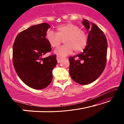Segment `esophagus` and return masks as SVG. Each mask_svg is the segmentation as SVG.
<instances>
[{"label":"esophagus","mask_w":124,"mask_h":124,"mask_svg":"<svg viewBox=\"0 0 124 124\" xmlns=\"http://www.w3.org/2000/svg\"><path fill=\"white\" fill-rule=\"evenodd\" d=\"M56 59H57V62L58 63H60L62 61V60L63 59V58L62 57H60V56H57V57H56Z\"/></svg>","instance_id":"obj_1"}]
</instances>
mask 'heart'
I'll return each instance as SVG.
<instances>
[{
    "mask_svg": "<svg viewBox=\"0 0 124 124\" xmlns=\"http://www.w3.org/2000/svg\"><path fill=\"white\" fill-rule=\"evenodd\" d=\"M46 39L52 47L59 46L63 40L65 45L55 50L54 53L61 56H66L75 52L83 51L86 46L88 38L84 31L73 23L60 25L56 28V34L53 31H48Z\"/></svg>",
    "mask_w": 124,
    "mask_h": 124,
    "instance_id": "1",
    "label": "heart"
}]
</instances>
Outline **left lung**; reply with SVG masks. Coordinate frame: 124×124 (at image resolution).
I'll return each instance as SVG.
<instances>
[{
	"label": "left lung",
	"instance_id": "1",
	"mask_svg": "<svg viewBox=\"0 0 124 124\" xmlns=\"http://www.w3.org/2000/svg\"><path fill=\"white\" fill-rule=\"evenodd\" d=\"M89 34L87 46L83 52L70 57V73L73 80L81 85L93 82L103 72L106 64L108 44L103 32L97 25L83 19ZM77 57V59L75 57Z\"/></svg>",
	"mask_w": 124,
	"mask_h": 124
}]
</instances>
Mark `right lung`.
Instances as JSON below:
<instances>
[{
	"mask_svg": "<svg viewBox=\"0 0 124 124\" xmlns=\"http://www.w3.org/2000/svg\"><path fill=\"white\" fill-rule=\"evenodd\" d=\"M50 27L46 23L29 27L17 35L13 45L16 72L25 84L34 89H45L51 83L52 70L57 63L56 55L43 57L51 50L46 39Z\"/></svg>",
	"mask_w": 124,
	"mask_h": 124,
	"instance_id": "right-lung-1",
	"label": "right lung"
}]
</instances>
